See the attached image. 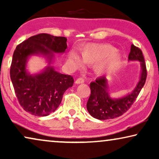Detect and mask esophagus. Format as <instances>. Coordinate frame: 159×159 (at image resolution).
Masks as SVG:
<instances>
[{
	"instance_id": "1",
	"label": "esophagus",
	"mask_w": 159,
	"mask_h": 159,
	"mask_svg": "<svg viewBox=\"0 0 159 159\" xmlns=\"http://www.w3.org/2000/svg\"><path fill=\"white\" fill-rule=\"evenodd\" d=\"M84 80L82 77L78 78V79L76 80V81H75L76 84H82V83H84Z\"/></svg>"
}]
</instances>
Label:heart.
Masks as SVG:
<instances>
[{"label": "heart", "instance_id": "b5f03b06", "mask_svg": "<svg viewBox=\"0 0 159 159\" xmlns=\"http://www.w3.org/2000/svg\"><path fill=\"white\" fill-rule=\"evenodd\" d=\"M81 59L77 52L72 50L69 54V62L75 68L83 66L84 63L89 65L96 64L95 71L97 75H103L113 72L118 68L122 59V56L116 48L109 44L88 43L80 48Z\"/></svg>", "mask_w": 159, "mask_h": 159}]
</instances>
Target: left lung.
I'll return each mask as SVG.
<instances>
[{
	"label": "left lung",
	"instance_id": "left-lung-1",
	"mask_svg": "<svg viewBox=\"0 0 159 159\" xmlns=\"http://www.w3.org/2000/svg\"><path fill=\"white\" fill-rule=\"evenodd\" d=\"M129 61H139L140 65V79L132 92L119 98H112L106 77H101L90 84L91 94L87 103V109L91 116L99 120L114 119L125 113L135 101L145 83L147 71L143 52L138 48L131 45L128 56Z\"/></svg>",
	"mask_w": 159,
	"mask_h": 159
}]
</instances>
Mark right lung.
I'll use <instances>...</instances> for the list:
<instances>
[{"mask_svg":"<svg viewBox=\"0 0 159 159\" xmlns=\"http://www.w3.org/2000/svg\"><path fill=\"white\" fill-rule=\"evenodd\" d=\"M66 40L64 37L39 34L30 37L15 49L11 80L19 103L30 114L48 116L59 106L65 91L73 86V77L59 73L53 66L55 53H65ZM33 55L44 57L48 64L40 73L31 74L27 64Z\"/></svg>","mask_w":159,"mask_h":159,"instance_id":"1","label":"right lung"}]
</instances>
